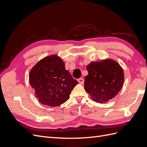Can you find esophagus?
I'll return each mask as SVG.
<instances>
[{
	"instance_id": "1",
	"label": "esophagus",
	"mask_w": 147,
	"mask_h": 147,
	"mask_svg": "<svg viewBox=\"0 0 147 147\" xmlns=\"http://www.w3.org/2000/svg\"><path fill=\"white\" fill-rule=\"evenodd\" d=\"M78 82H79V83H80V84H84V79H83V78H78Z\"/></svg>"
}]
</instances>
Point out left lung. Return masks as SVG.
I'll list each match as a JSON object with an SVG mask.
<instances>
[{"mask_svg":"<svg viewBox=\"0 0 147 147\" xmlns=\"http://www.w3.org/2000/svg\"><path fill=\"white\" fill-rule=\"evenodd\" d=\"M88 75L84 77V90L91 98L103 104L116 96L123 85V69L113 59L91 62L86 66Z\"/></svg>","mask_w":147,"mask_h":147,"instance_id":"left-lung-1","label":"left lung"}]
</instances>
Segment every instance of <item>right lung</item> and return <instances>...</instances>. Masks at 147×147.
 <instances>
[{
    "label": "right lung",
    "mask_w": 147,
    "mask_h": 147,
    "mask_svg": "<svg viewBox=\"0 0 147 147\" xmlns=\"http://www.w3.org/2000/svg\"><path fill=\"white\" fill-rule=\"evenodd\" d=\"M29 83L41 104L54 107L69 99L78 83L65 70L63 59L53 55L40 60L30 70Z\"/></svg>",
    "instance_id": "right-lung-1"
}]
</instances>
